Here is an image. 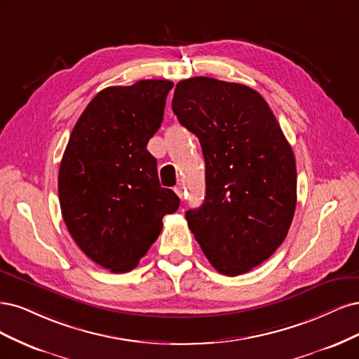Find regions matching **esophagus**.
<instances>
[{
  "label": "esophagus",
  "instance_id": "34e87169",
  "mask_svg": "<svg viewBox=\"0 0 359 359\" xmlns=\"http://www.w3.org/2000/svg\"><path fill=\"white\" fill-rule=\"evenodd\" d=\"M175 192H176V194L180 196V198H183V195H184V187H183L182 183H179L177 187L175 188Z\"/></svg>",
  "mask_w": 359,
  "mask_h": 359
}]
</instances>
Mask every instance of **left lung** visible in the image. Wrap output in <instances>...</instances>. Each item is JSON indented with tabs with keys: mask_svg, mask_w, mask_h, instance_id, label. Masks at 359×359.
I'll use <instances>...</instances> for the list:
<instances>
[{
	"mask_svg": "<svg viewBox=\"0 0 359 359\" xmlns=\"http://www.w3.org/2000/svg\"><path fill=\"white\" fill-rule=\"evenodd\" d=\"M171 107L198 137L205 161V196L187 212L189 229L219 273H248L273 255L291 226L292 149L267 101L246 85L182 80Z\"/></svg>",
	"mask_w": 359,
	"mask_h": 359,
	"instance_id": "8db88e82",
	"label": "left lung"
}]
</instances>
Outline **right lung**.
Returning a JSON list of instances; mask_svg holds the SVG:
<instances>
[{"label":"right lung","instance_id":"add662e5","mask_svg":"<svg viewBox=\"0 0 359 359\" xmlns=\"http://www.w3.org/2000/svg\"><path fill=\"white\" fill-rule=\"evenodd\" d=\"M170 80L110 86L76 122L57 176L64 222L85 255L113 273L137 267L179 209L161 188L156 159L146 149L164 116Z\"/></svg>","mask_w":359,"mask_h":359}]
</instances>
